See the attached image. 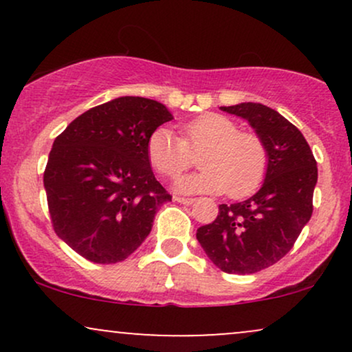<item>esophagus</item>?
<instances>
[{"instance_id": "esophagus-1", "label": "esophagus", "mask_w": 352, "mask_h": 352, "mask_svg": "<svg viewBox=\"0 0 352 352\" xmlns=\"http://www.w3.org/2000/svg\"><path fill=\"white\" fill-rule=\"evenodd\" d=\"M173 200L179 201V204H184V205H192L195 199H185V197H173Z\"/></svg>"}]
</instances>
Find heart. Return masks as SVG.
Masks as SVG:
<instances>
[{
    "label": "heart",
    "instance_id": "1",
    "mask_svg": "<svg viewBox=\"0 0 352 352\" xmlns=\"http://www.w3.org/2000/svg\"><path fill=\"white\" fill-rule=\"evenodd\" d=\"M152 167L165 177H177L200 155L204 170L182 177L175 188L184 193L228 192L233 199L250 195L263 180L268 151L256 134L240 132L236 122L221 114H205L184 127V137L159 127L147 140Z\"/></svg>",
    "mask_w": 352,
    "mask_h": 352
}]
</instances>
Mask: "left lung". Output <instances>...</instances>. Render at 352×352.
<instances>
[{"instance_id": "8db88e82", "label": "left lung", "mask_w": 352, "mask_h": 352, "mask_svg": "<svg viewBox=\"0 0 352 352\" xmlns=\"http://www.w3.org/2000/svg\"><path fill=\"white\" fill-rule=\"evenodd\" d=\"M245 119L268 151L265 180L254 195L218 207L197 230L207 256L225 273L252 274L280 261L313 213L318 167L308 142L280 112L258 102L220 107Z\"/></svg>"}]
</instances>
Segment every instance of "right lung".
<instances>
[{"label": "right lung", "mask_w": 352, "mask_h": 352, "mask_svg": "<svg viewBox=\"0 0 352 352\" xmlns=\"http://www.w3.org/2000/svg\"><path fill=\"white\" fill-rule=\"evenodd\" d=\"M164 104L124 96L76 117L56 137L44 188L52 227L92 263L122 261L142 245L172 197L153 175L147 140L172 120Z\"/></svg>", "instance_id": "1"}]
</instances>
